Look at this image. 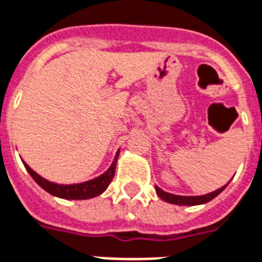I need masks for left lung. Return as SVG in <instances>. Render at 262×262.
I'll return each mask as SVG.
<instances>
[{"label":"left lung","mask_w":262,"mask_h":262,"mask_svg":"<svg viewBox=\"0 0 262 262\" xmlns=\"http://www.w3.org/2000/svg\"><path fill=\"white\" fill-rule=\"evenodd\" d=\"M225 188H227V185L220 188V189L214 190L211 193L203 194V196H178V194H172L168 193V192H164V190L160 189L159 186H156V193L161 200H164L167 203L178 204V206H198V204L208 203L210 200H213L215 196H218V194L221 193Z\"/></svg>","instance_id":"left-lung-1"}]
</instances>
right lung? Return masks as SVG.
<instances>
[{
    "label": "right lung",
    "mask_w": 262,
    "mask_h": 262,
    "mask_svg": "<svg viewBox=\"0 0 262 262\" xmlns=\"http://www.w3.org/2000/svg\"><path fill=\"white\" fill-rule=\"evenodd\" d=\"M119 152L116 153L115 160L112 163V166L102 176L96 177L94 180L85 181V182H80V184H55V182H51V181L45 180L41 176H38L34 170H31L30 167L27 166L25 161H23V164L26 167V170L29 171V174L33 177V180L40 185L42 189L47 190L52 196H56V198L60 199H68V200H85V199L96 198V196H99V194L103 193L107 189V186H109V184L113 180V177H115L116 163H117Z\"/></svg>",
    "instance_id": "1"
}]
</instances>
